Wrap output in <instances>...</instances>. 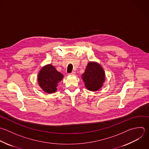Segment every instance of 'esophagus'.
I'll list each match as a JSON object with an SVG mask.
<instances>
[{"instance_id":"1","label":"esophagus","mask_w":149,"mask_h":149,"mask_svg":"<svg viewBox=\"0 0 149 149\" xmlns=\"http://www.w3.org/2000/svg\"><path fill=\"white\" fill-rule=\"evenodd\" d=\"M69 75H74L75 74V72H72L70 73H69Z\"/></svg>"}]
</instances>
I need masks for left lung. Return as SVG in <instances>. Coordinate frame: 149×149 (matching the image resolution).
<instances>
[{
  "mask_svg": "<svg viewBox=\"0 0 149 149\" xmlns=\"http://www.w3.org/2000/svg\"><path fill=\"white\" fill-rule=\"evenodd\" d=\"M86 87L90 91L98 90L105 80V73L102 67L97 63L89 62L82 75Z\"/></svg>",
  "mask_w": 149,
  "mask_h": 149,
  "instance_id": "left-lung-1",
  "label": "left lung"
}]
</instances>
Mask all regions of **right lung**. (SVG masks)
Segmentation results:
<instances>
[{
  "mask_svg": "<svg viewBox=\"0 0 149 149\" xmlns=\"http://www.w3.org/2000/svg\"><path fill=\"white\" fill-rule=\"evenodd\" d=\"M63 76L58 72L52 65L43 67L40 70L38 81L41 88L48 93H53L57 90L56 87Z\"/></svg>",
  "mask_w": 149,
  "mask_h": 149,
  "instance_id": "right-lung-1",
  "label": "right lung"
}]
</instances>
